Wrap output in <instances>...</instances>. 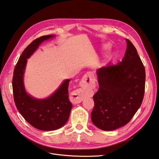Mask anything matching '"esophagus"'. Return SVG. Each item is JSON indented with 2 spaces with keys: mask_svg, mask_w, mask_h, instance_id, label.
<instances>
[{
  "mask_svg": "<svg viewBox=\"0 0 159 159\" xmlns=\"http://www.w3.org/2000/svg\"><path fill=\"white\" fill-rule=\"evenodd\" d=\"M94 76L93 74L92 73H91V72L86 73L84 75L82 80H81V85H82V87H84L85 88L93 87V85H94ZM84 90V89H81V90L76 91V93L75 94V97L74 98L75 103H80L81 101H82L83 93Z\"/></svg>",
  "mask_w": 159,
  "mask_h": 159,
  "instance_id": "34e87169",
  "label": "esophagus"
}]
</instances>
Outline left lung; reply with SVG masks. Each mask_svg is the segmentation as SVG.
<instances>
[{
  "label": "left lung",
  "instance_id": "8db88e82",
  "mask_svg": "<svg viewBox=\"0 0 159 159\" xmlns=\"http://www.w3.org/2000/svg\"><path fill=\"white\" fill-rule=\"evenodd\" d=\"M121 61L97 70L98 91L93 95L91 121L104 131L125 125L140 107L145 94V69L128 39Z\"/></svg>",
  "mask_w": 159,
  "mask_h": 159
}]
</instances>
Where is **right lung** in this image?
<instances>
[{"instance_id": "obj_1", "label": "right lung", "mask_w": 159, "mask_h": 159, "mask_svg": "<svg viewBox=\"0 0 159 159\" xmlns=\"http://www.w3.org/2000/svg\"><path fill=\"white\" fill-rule=\"evenodd\" d=\"M52 37L54 36H41L26 48L19 57L12 78L14 100L19 113L32 127L42 131H53L64 126L72 107L68 98L70 80H65L50 97L45 99L32 98L24 87L23 74L27 59L43 41Z\"/></svg>"}]
</instances>
